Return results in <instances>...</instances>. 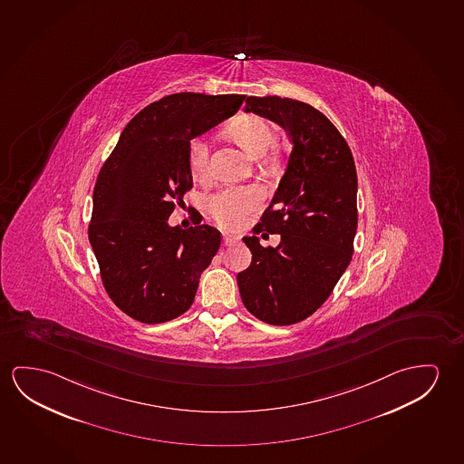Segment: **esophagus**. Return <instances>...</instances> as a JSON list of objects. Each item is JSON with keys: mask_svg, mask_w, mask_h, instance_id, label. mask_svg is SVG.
Wrapping results in <instances>:
<instances>
[{"mask_svg": "<svg viewBox=\"0 0 464 464\" xmlns=\"http://www.w3.org/2000/svg\"><path fill=\"white\" fill-rule=\"evenodd\" d=\"M239 241V237H236V236L223 235V246H233V244L237 243Z\"/></svg>", "mask_w": 464, "mask_h": 464, "instance_id": "obj_1", "label": "esophagus"}]
</instances>
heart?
<instances>
[{"instance_id": "1", "label": "heart", "mask_w": 464, "mask_h": 464, "mask_svg": "<svg viewBox=\"0 0 464 464\" xmlns=\"http://www.w3.org/2000/svg\"><path fill=\"white\" fill-rule=\"evenodd\" d=\"M231 130L244 150L254 157L264 156L276 140L268 121L258 115L239 117ZM188 165L194 179L207 181L210 179V154L202 136L194 138L188 144ZM260 202L262 193L254 186H227L207 199V214L221 228L236 229L247 220Z\"/></svg>"}]
</instances>
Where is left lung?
I'll list each match as a JSON object with an SVG mask.
<instances>
[{
  "instance_id": "8db88e82",
  "label": "left lung",
  "mask_w": 464,
  "mask_h": 464,
  "mask_svg": "<svg viewBox=\"0 0 464 464\" xmlns=\"http://www.w3.org/2000/svg\"><path fill=\"white\" fill-rule=\"evenodd\" d=\"M246 112L281 125L293 152L254 236L244 237L252 264L237 275V285L256 318L287 326L314 314L349 266L358 223L357 170L345 138L307 102L249 96ZM264 230L282 236L278 248L257 243Z\"/></svg>"
}]
</instances>
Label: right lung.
Returning <instances> with one entry per match:
<instances>
[{
    "label": "right lung",
    "instance_id": "1",
    "mask_svg": "<svg viewBox=\"0 0 464 464\" xmlns=\"http://www.w3.org/2000/svg\"><path fill=\"white\" fill-rule=\"evenodd\" d=\"M246 94L175 93L129 121L101 167L88 237L107 295L146 324L173 320L193 305L200 273L220 249L218 229L169 227L193 188L188 144L237 112Z\"/></svg>",
    "mask_w": 464,
    "mask_h": 464
}]
</instances>
